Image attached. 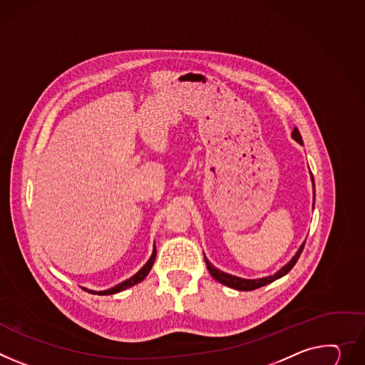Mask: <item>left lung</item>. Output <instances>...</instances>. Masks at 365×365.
<instances>
[{"label": "left lung", "instance_id": "8db88e82", "mask_svg": "<svg viewBox=\"0 0 365 365\" xmlns=\"http://www.w3.org/2000/svg\"><path fill=\"white\" fill-rule=\"evenodd\" d=\"M292 138H294L297 143L303 144V140H302V135H300V130H298L297 128H294V130H292ZM313 185H314V183H313ZM304 245H306V243L302 245V247L298 249V252L295 253V256L285 264L284 268H281L275 275H271V277H267V278L243 279V278H237V277H233V275H228V274H225V272H221L220 269H217L215 267H212V264L210 263V260H208L207 257H205V263H207V268H208L210 274H211V275L214 277V279H217L218 282H221V284H224V285H227V287H230V288L239 289V291H253V289H256V288H260V287H263V285H268V284L274 282L275 279H278V278L287 275V274L292 269L294 264L297 263L298 257H300V255H302V252H303V249H304Z\"/></svg>", "mask_w": 365, "mask_h": 365}]
</instances>
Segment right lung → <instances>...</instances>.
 Returning <instances> with one entry per match:
<instances>
[{"mask_svg": "<svg viewBox=\"0 0 365 365\" xmlns=\"http://www.w3.org/2000/svg\"><path fill=\"white\" fill-rule=\"evenodd\" d=\"M155 255H157V250L154 249L153 250V255H151V257H150V260L144 264V267L134 275V277H130L129 279H126V281H123V282H120V284H118L116 287H113V288H110V289H106V291H91V289H86V291H88V292H91V294H98V295H109V294H116V292H119V291H123V289H126V288H129V287H132V285H135V284H138V282H141L147 275H148V272H150V269H151V267H153V263H154V260H155Z\"/></svg>", "mask_w": 365, "mask_h": 365, "instance_id": "add662e5", "label": "right lung"}]
</instances>
